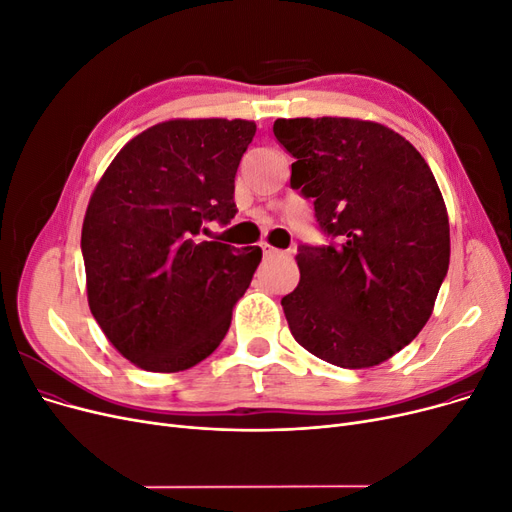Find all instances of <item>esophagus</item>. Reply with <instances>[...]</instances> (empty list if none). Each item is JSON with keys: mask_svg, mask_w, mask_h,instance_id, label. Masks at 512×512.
Here are the masks:
<instances>
[{"mask_svg": "<svg viewBox=\"0 0 512 512\" xmlns=\"http://www.w3.org/2000/svg\"><path fill=\"white\" fill-rule=\"evenodd\" d=\"M260 248H262V252H264V256H266V258H273V256H283V254H285V252H281V250H277V248L269 246V243H260Z\"/></svg>", "mask_w": 512, "mask_h": 512, "instance_id": "34e87169", "label": "esophagus"}]
</instances>
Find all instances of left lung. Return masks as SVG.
I'll return each instance as SVG.
<instances>
[{
	"label": "left lung",
	"instance_id": "1",
	"mask_svg": "<svg viewBox=\"0 0 512 512\" xmlns=\"http://www.w3.org/2000/svg\"><path fill=\"white\" fill-rule=\"evenodd\" d=\"M329 246H300L281 300L296 342L342 369L392 358L429 321L450 264L442 191L415 145L373 120L277 118Z\"/></svg>",
	"mask_w": 512,
	"mask_h": 512
}]
</instances>
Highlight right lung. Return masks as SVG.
<instances>
[{"instance_id":"add662e5","label":"right lung","mask_w":512,"mask_h":512,"mask_svg":"<svg viewBox=\"0 0 512 512\" xmlns=\"http://www.w3.org/2000/svg\"><path fill=\"white\" fill-rule=\"evenodd\" d=\"M254 133L241 118L166 120L133 137L95 185L81 233L87 300L139 369L185 371L229 331L262 250L200 233L235 216V173Z\"/></svg>"}]
</instances>
